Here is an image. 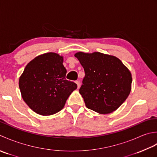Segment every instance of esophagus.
Returning <instances> with one entry per match:
<instances>
[{"mask_svg": "<svg viewBox=\"0 0 157 157\" xmlns=\"http://www.w3.org/2000/svg\"><path fill=\"white\" fill-rule=\"evenodd\" d=\"M76 84H77L78 89H79L80 87H81V84H80V82L79 81H76Z\"/></svg>", "mask_w": 157, "mask_h": 157, "instance_id": "obj_1", "label": "esophagus"}]
</instances>
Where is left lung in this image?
<instances>
[{
	"label": "left lung",
	"instance_id": "obj_1",
	"mask_svg": "<svg viewBox=\"0 0 157 157\" xmlns=\"http://www.w3.org/2000/svg\"><path fill=\"white\" fill-rule=\"evenodd\" d=\"M85 76L79 89L86 106L100 114L116 110L129 96L132 74L117 57L100 52L76 53Z\"/></svg>",
	"mask_w": 157,
	"mask_h": 157
}]
</instances>
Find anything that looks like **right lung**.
<instances>
[{
  "label": "right lung",
  "instance_id": "add662e5",
  "mask_svg": "<svg viewBox=\"0 0 157 157\" xmlns=\"http://www.w3.org/2000/svg\"><path fill=\"white\" fill-rule=\"evenodd\" d=\"M63 57L47 53L28 63L19 80L24 101L35 113L48 116L62 109L67 99L77 88L66 79Z\"/></svg>",
  "mask_w": 157,
  "mask_h": 157
}]
</instances>
